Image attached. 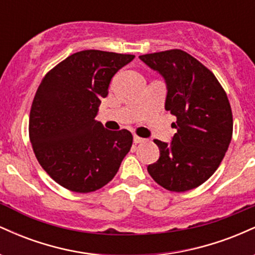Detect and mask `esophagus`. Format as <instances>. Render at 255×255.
Here are the masks:
<instances>
[{"mask_svg": "<svg viewBox=\"0 0 255 255\" xmlns=\"http://www.w3.org/2000/svg\"><path fill=\"white\" fill-rule=\"evenodd\" d=\"M133 140H134V142H135V144H140V142H144L145 141L144 137H140L139 135H136V134H134Z\"/></svg>", "mask_w": 255, "mask_h": 255, "instance_id": "1", "label": "esophagus"}]
</instances>
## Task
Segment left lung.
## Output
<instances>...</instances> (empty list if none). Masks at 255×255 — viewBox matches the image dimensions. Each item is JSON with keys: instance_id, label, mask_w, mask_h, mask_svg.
<instances>
[{"instance_id": "1", "label": "left lung", "mask_w": 255, "mask_h": 255, "mask_svg": "<svg viewBox=\"0 0 255 255\" xmlns=\"http://www.w3.org/2000/svg\"><path fill=\"white\" fill-rule=\"evenodd\" d=\"M165 79V110L176 118L170 144L154 139L159 159L147 166L163 188L186 192L212 176L233 136V113L227 93L215 74L180 49L139 56Z\"/></svg>"}]
</instances>
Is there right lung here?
Here are the masks:
<instances>
[{"label": "right lung", "mask_w": 255, "mask_h": 255, "mask_svg": "<svg viewBox=\"0 0 255 255\" xmlns=\"http://www.w3.org/2000/svg\"><path fill=\"white\" fill-rule=\"evenodd\" d=\"M134 55L75 52L42 79L31 105L28 134L42 168L55 182L77 193L104 187L133 144L129 130H108L96 121L111 78Z\"/></svg>", "instance_id": "add662e5"}]
</instances>
